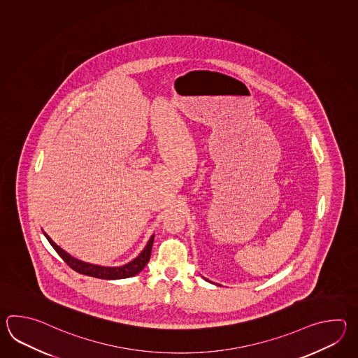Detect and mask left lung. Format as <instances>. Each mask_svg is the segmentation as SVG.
<instances>
[{
	"instance_id": "1",
	"label": "left lung",
	"mask_w": 358,
	"mask_h": 358,
	"mask_svg": "<svg viewBox=\"0 0 358 358\" xmlns=\"http://www.w3.org/2000/svg\"><path fill=\"white\" fill-rule=\"evenodd\" d=\"M206 280H207V279H206Z\"/></svg>"
}]
</instances>
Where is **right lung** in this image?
I'll use <instances>...</instances> for the list:
<instances>
[{
  "instance_id": "right-lung-1",
  "label": "right lung",
  "mask_w": 358,
  "mask_h": 358,
  "mask_svg": "<svg viewBox=\"0 0 358 358\" xmlns=\"http://www.w3.org/2000/svg\"><path fill=\"white\" fill-rule=\"evenodd\" d=\"M43 234L48 239V242L51 243V245L54 247L55 251L60 255L61 259H64L73 270H76V273L93 276V278H99V279H105V280L125 279V278H131V276H136V275L139 274L145 268L147 262L150 261L151 251H152L153 238H155V236H151L148 243L145 247V250L141 252L136 259L128 262L127 265L117 267H107L93 265V264H88V262H84V261L73 257L71 255H69L68 252L64 251L61 247L55 243L54 241L47 236L45 231H43Z\"/></svg>"
}]
</instances>
